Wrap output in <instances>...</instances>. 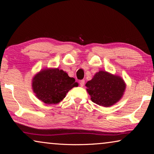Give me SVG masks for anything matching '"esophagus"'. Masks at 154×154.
<instances>
[{"instance_id": "obj_1", "label": "esophagus", "mask_w": 154, "mask_h": 154, "mask_svg": "<svg viewBox=\"0 0 154 154\" xmlns=\"http://www.w3.org/2000/svg\"><path fill=\"white\" fill-rule=\"evenodd\" d=\"M80 86L81 87H83V86H84V85H85V80H81V81H80Z\"/></svg>"}]
</instances>
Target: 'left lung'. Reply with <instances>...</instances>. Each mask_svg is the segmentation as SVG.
Returning <instances> with one entry per match:
<instances>
[{"instance_id":"obj_1","label":"left lung","mask_w":154,"mask_h":154,"mask_svg":"<svg viewBox=\"0 0 154 154\" xmlns=\"http://www.w3.org/2000/svg\"><path fill=\"white\" fill-rule=\"evenodd\" d=\"M126 85L122 77L105 71H99L85 86L93 103L104 107L114 105L124 95Z\"/></svg>"}]
</instances>
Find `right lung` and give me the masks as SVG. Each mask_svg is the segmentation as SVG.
Segmentation results:
<instances>
[{
  "label": "right lung",
  "mask_w": 154,
  "mask_h": 154,
  "mask_svg": "<svg viewBox=\"0 0 154 154\" xmlns=\"http://www.w3.org/2000/svg\"><path fill=\"white\" fill-rule=\"evenodd\" d=\"M73 77L58 68H45L35 74L32 81L35 95L46 104L60 103L69 91L77 87Z\"/></svg>",
  "instance_id": "add662e5"
}]
</instances>
